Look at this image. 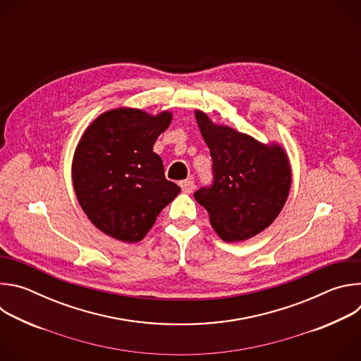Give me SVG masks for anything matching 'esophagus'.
<instances>
[{
	"instance_id": "esophagus-1",
	"label": "esophagus",
	"mask_w": 361,
	"mask_h": 361,
	"mask_svg": "<svg viewBox=\"0 0 361 361\" xmlns=\"http://www.w3.org/2000/svg\"><path fill=\"white\" fill-rule=\"evenodd\" d=\"M180 187H181V190H183V192L190 194V192H192V190H194V181H192L191 178L183 180V181H180Z\"/></svg>"
}]
</instances>
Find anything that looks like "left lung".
<instances>
[{
	"label": "left lung",
	"mask_w": 361,
	"mask_h": 361,
	"mask_svg": "<svg viewBox=\"0 0 361 361\" xmlns=\"http://www.w3.org/2000/svg\"><path fill=\"white\" fill-rule=\"evenodd\" d=\"M195 120L210 148L214 181L197 190L194 198L209 212L221 240H248L266 230L284 207L291 185L287 152L280 144H263L214 124L200 110Z\"/></svg>",
	"instance_id": "1"
}]
</instances>
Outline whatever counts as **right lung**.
<instances>
[{
    "label": "right lung",
    "instance_id": "right-lung-1",
    "mask_svg": "<svg viewBox=\"0 0 361 361\" xmlns=\"http://www.w3.org/2000/svg\"><path fill=\"white\" fill-rule=\"evenodd\" d=\"M173 114L151 116L121 107L98 116L84 131L73 159V184L90 221L104 234L141 241L180 192L164 176L154 142Z\"/></svg>",
    "mask_w": 361,
    "mask_h": 361
}]
</instances>
